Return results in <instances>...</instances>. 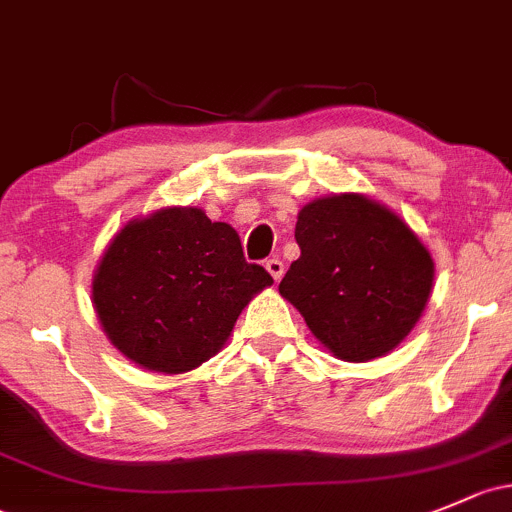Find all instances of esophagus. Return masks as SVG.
<instances>
[{"label": "esophagus", "mask_w": 512, "mask_h": 512, "mask_svg": "<svg viewBox=\"0 0 512 512\" xmlns=\"http://www.w3.org/2000/svg\"><path fill=\"white\" fill-rule=\"evenodd\" d=\"M265 267H267V272L272 274L274 282H279V279L284 277V262L277 260V257H272V260H267Z\"/></svg>", "instance_id": "obj_1"}]
</instances>
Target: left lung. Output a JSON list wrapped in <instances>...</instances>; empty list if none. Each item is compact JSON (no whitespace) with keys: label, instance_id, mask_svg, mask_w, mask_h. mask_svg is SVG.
I'll return each mask as SVG.
<instances>
[{"label":"left lung","instance_id":"left-lung-1","mask_svg":"<svg viewBox=\"0 0 512 512\" xmlns=\"http://www.w3.org/2000/svg\"><path fill=\"white\" fill-rule=\"evenodd\" d=\"M299 260L279 282L316 338L341 360L390 353L427 306L434 262L390 208L358 196L319 198L301 208Z\"/></svg>","mask_w":512,"mask_h":512}]
</instances>
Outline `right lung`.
Instances as JSON below:
<instances>
[{"mask_svg": "<svg viewBox=\"0 0 512 512\" xmlns=\"http://www.w3.org/2000/svg\"><path fill=\"white\" fill-rule=\"evenodd\" d=\"M270 284L228 223H213L201 208H164L110 242L93 304L117 351L176 375L218 353L252 294Z\"/></svg>", "mask_w": 512, "mask_h": 512, "instance_id": "1", "label": "right lung"}]
</instances>
